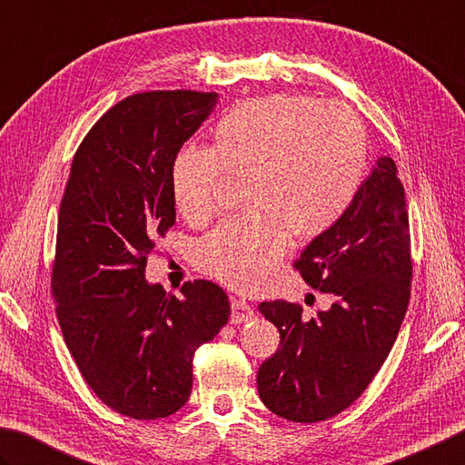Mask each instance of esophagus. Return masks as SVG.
Returning a JSON list of instances; mask_svg holds the SVG:
<instances>
[{
    "instance_id": "esophagus-1",
    "label": "esophagus",
    "mask_w": 465,
    "mask_h": 465,
    "mask_svg": "<svg viewBox=\"0 0 465 465\" xmlns=\"http://www.w3.org/2000/svg\"><path fill=\"white\" fill-rule=\"evenodd\" d=\"M231 322L232 323H242V322H249L252 315H255V312H252L251 303L241 300V297H232L231 300Z\"/></svg>"
}]
</instances>
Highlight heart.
<instances>
[{
    "instance_id": "obj_1",
    "label": "heart",
    "mask_w": 465,
    "mask_h": 465,
    "mask_svg": "<svg viewBox=\"0 0 465 465\" xmlns=\"http://www.w3.org/2000/svg\"><path fill=\"white\" fill-rule=\"evenodd\" d=\"M366 131L341 103L308 94H265L236 103L213 125V147L173 155L170 190L190 223L214 213L224 178H244V213L196 244V267L239 292L273 273L292 236L313 241L352 204L366 170Z\"/></svg>"
}]
</instances>
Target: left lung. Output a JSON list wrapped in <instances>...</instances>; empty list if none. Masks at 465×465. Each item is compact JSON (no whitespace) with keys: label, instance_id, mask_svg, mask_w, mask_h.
Returning a JSON list of instances; mask_svg holds the SVG:
<instances>
[{"label":"left lung","instance_id":"left-lung-1","mask_svg":"<svg viewBox=\"0 0 465 465\" xmlns=\"http://www.w3.org/2000/svg\"><path fill=\"white\" fill-rule=\"evenodd\" d=\"M305 283L334 297L328 312L262 302L282 341L259 366L265 407L293 423H318L348 409L387 361L407 313L413 279L405 188L381 157L344 216L293 262Z\"/></svg>","mask_w":465,"mask_h":465}]
</instances>
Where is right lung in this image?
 <instances>
[{
	"mask_svg": "<svg viewBox=\"0 0 465 465\" xmlns=\"http://www.w3.org/2000/svg\"><path fill=\"white\" fill-rule=\"evenodd\" d=\"M216 93L147 91L119 101L73 157L58 210L52 297L66 346L104 405L160 419L186 405L198 346L229 322L206 279L182 297L145 282L155 241L176 224L170 165L213 113Z\"/></svg>",
	"mask_w": 465,
	"mask_h": 465,
	"instance_id": "1",
	"label": "right lung"
}]
</instances>
